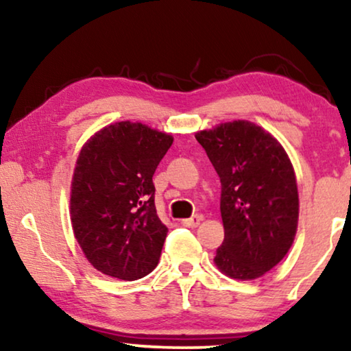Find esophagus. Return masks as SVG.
<instances>
[{
  "instance_id": "obj_1",
  "label": "esophagus",
  "mask_w": 351,
  "mask_h": 351,
  "mask_svg": "<svg viewBox=\"0 0 351 351\" xmlns=\"http://www.w3.org/2000/svg\"><path fill=\"white\" fill-rule=\"evenodd\" d=\"M201 220H203V217H201V215H193V217H190V219H184L180 223L184 225V227L195 228V227H198V225L201 223Z\"/></svg>"
}]
</instances>
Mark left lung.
I'll return each mask as SVG.
<instances>
[{
    "mask_svg": "<svg viewBox=\"0 0 351 351\" xmlns=\"http://www.w3.org/2000/svg\"><path fill=\"white\" fill-rule=\"evenodd\" d=\"M222 184L225 230L215 267L249 281L278 265L294 243L299 223L295 172L280 142L246 119L195 134Z\"/></svg>",
    "mask_w": 351,
    "mask_h": 351,
    "instance_id": "obj_1",
    "label": "left lung"
}]
</instances>
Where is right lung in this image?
I'll list each match as a JSON object with an SVG mask.
<instances>
[{"mask_svg": "<svg viewBox=\"0 0 351 351\" xmlns=\"http://www.w3.org/2000/svg\"><path fill=\"white\" fill-rule=\"evenodd\" d=\"M174 137L119 121L90 136L76 160L70 219L95 270L132 281L155 270L167 227L155 208L152 177Z\"/></svg>", "mask_w": 351, "mask_h": 351, "instance_id": "add662e5", "label": "right lung"}]
</instances>
